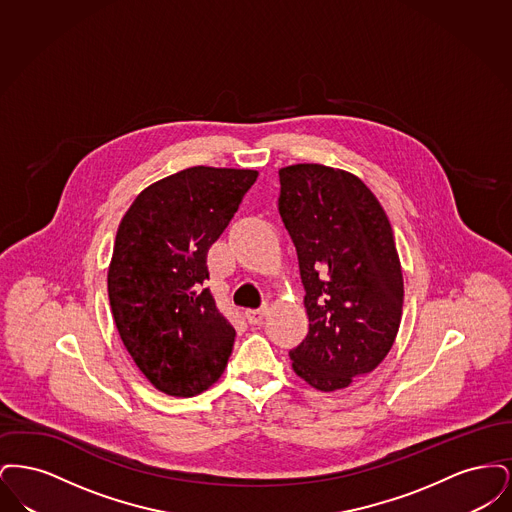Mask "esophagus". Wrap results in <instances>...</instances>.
Here are the masks:
<instances>
[{
  "label": "esophagus",
  "instance_id": "34e87169",
  "mask_svg": "<svg viewBox=\"0 0 512 512\" xmlns=\"http://www.w3.org/2000/svg\"><path fill=\"white\" fill-rule=\"evenodd\" d=\"M268 315V307H261V309H251V311H245V318L249 324H261L263 318Z\"/></svg>",
  "mask_w": 512,
  "mask_h": 512
}]
</instances>
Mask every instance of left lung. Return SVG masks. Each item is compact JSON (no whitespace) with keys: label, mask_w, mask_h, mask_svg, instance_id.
Instances as JSON below:
<instances>
[{"label":"left lung","mask_w":512,"mask_h":512,"mask_svg":"<svg viewBox=\"0 0 512 512\" xmlns=\"http://www.w3.org/2000/svg\"><path fill=\"white\" fill-rule=\"evenodd\" d=\"M278 174L309 317L293 372L315 390H343L386 359L399 332L405 292L390 220L351 172L299 163Z\"/></svg>","instance_id":"1"}]
</instances>
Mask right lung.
Wrapping results in <instances>:
<instances>
[{"label":"right lung","mask_w":512,"mask_h":512,"mask_svg":"<svg viewBox=\"0 0 512 512\" xmlns=\"http://www.w3.org/2000/svg\"><path fill=\"white\" fill-rule=\"evenodd\" d=\"M259 172L190 167L153 182L124 213L107 272L119 336L136 366L172 397L209 390L236 330L205 280L207 251Z\"/></svg>","instance_id":"add662e5"}]
</instances>
